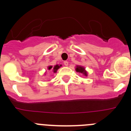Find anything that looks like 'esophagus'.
<instances>
[{"label":"esophagus","mask_w":131,"mask_h":131,"mask_svg":"<svg viewBox=\"0 0 131 131\" xmlns=\"http://www.w3.org/2000/svg\"><path fill=\"white\" fill-rule=\"evenodd\" d=\"M63 64H64L65 66H68V61H64V62H63Z\"/></svg>","instance_id":"1"}]
</instances>
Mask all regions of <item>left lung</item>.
I'll return each instance as SVG.
<instances>
[{
    "label": "left lung",
    "instance_id": "1",
    "mask_svg": "<svg viewBox=\"0 0 131 131\" xmlns=\"http://www.w3.org/2000/svg\"><path fill=\"white\" fill-rule=\"evenodd\" d=\"M75 69H76V71H77V72L83 73L85 76L87 75V73H86V71H85V69H84V68H83V67L79 66H77Z\"/></svg>",
    "mask_w": 131,
    "mask_h": 131
}]
</instances>
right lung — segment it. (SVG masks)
<instances>
[{
  "instance_id": "add662e5",
  "label": "right lung",
  "mask_w": 131,
  "mask_h": 131,
  "mask_svg": "<svg viewBox=\"0 0 131 131\" xmlns=\"http://www.w3.org/2000/svg\"><path fill=\"white\" fill-rule=\"evenodd\" d=\"M61 66H62V65H60V66H59V65H56V66L54 67V68H52V66H48V69H49V70H50V69H53V72L56 73V71H57L58 69L59 68H60Z\"/></svg>"
}]
</instances>
